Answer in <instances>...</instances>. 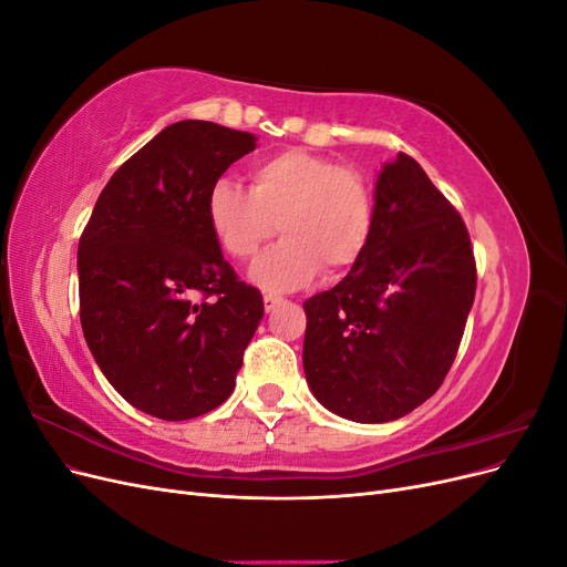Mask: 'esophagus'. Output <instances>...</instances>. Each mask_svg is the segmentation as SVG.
I'll use <instances>...</instances> for the list:
<instances>
[{
  "instance_id": "obj_1",
  "label": "esophagus",
  "mask_w": 567,
  "mask_h": 567,
  "mask_svg": "<svg viewBox=\"0 0 567 567\" xmlns=\"http://www.w3.org/2000/svg\"><path fill=\"white\" fill-rule=\"evenodd\" d=\"M286 300L281 296H274V293H265V310L267 312H274L277 307H281Z\"/></svg>"
}]
</instances>
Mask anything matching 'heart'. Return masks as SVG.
<instances>
[{"instance_id": "1", "label": "heart", "mask_w": 567, "mask_h": 567, "mask_svg": "<svg viewBox=\"0 0 567 567\" xmlns=\"http://www.w3.org/2000/svg\"><path fill=\"white\" fill-rule=\"evenodd\" d=\"M219 248L234 260H252L274 234H284L252 267V279L290 290L319 269L338 277L364 255L373 229V203L352 167L302 148L271 153L250 165V186L217 179L205 200Z\"/></svg>"}]
</instances>
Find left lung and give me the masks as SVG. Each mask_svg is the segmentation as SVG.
<instances>
[{
  "label": "left lung",
  "instance_id": "8db88e82",
  "mask_svg": "<svg viewBox=\"0 0 567 567\" xmlns=\"http://www.w3.org/2000/svg\"><path fill=\"white\" fill-rule=\"evenodd\" d=\"M475 255L454 205L400 153L375 182L359 262L305 300L302 367L315 398L357 423L402 419L450 373L475 300Z\"/></svg>",
  "mask_w": 567,
  "mask_h": 567
}]
</instances>
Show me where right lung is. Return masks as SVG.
<instances>
[{"mask_svg":"<svg viewBox=\"0 0 567 567\" xmlns=\"http://www.w3.org/2000/svg\"><path fill=\"white\" fill-rule=\"evenodd\" d=\"M255 136L182 120L115 169L80 236V323L109 383L144 414L186 421L234 392L265 315L236 277L205 200Z\"/></svg>","mask_w":567,"mask_h":567,"instance_id":"1","label":"right lung"}]
</instances>
